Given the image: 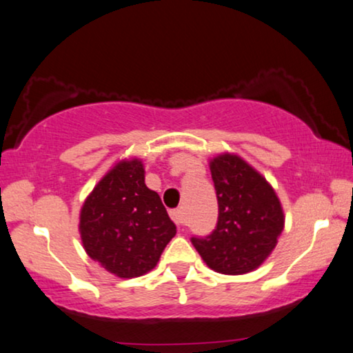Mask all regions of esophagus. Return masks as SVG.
I'll list each match as a JSON object with an SVG mask.
<instances>
[{
	"instance_id": "34e87169",
	"label": "esophagus",
	"mask_w": 353,
	"mask_h": 353,
	"mask_svg": "<svg viewBox=\"0 0 353 353\" xmlns=\"http://www.w3.org/2000/svg\"><path fill=\"white\" fill-rule=\"evenodd\" d=\"M171 219L174 221L177 225H183V224H185V216H183V211H182V210L171 211Z\"/></svg>"
}]
</instances>
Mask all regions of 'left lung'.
Masks as SVG:
<instances>
[{
	"instance_id": "left-lung-1",
	"label": "left lung",
	"mask_w": 353,
	"mask_h": 353,
	"mask_svg": "<svg viewBox=\"0 0 353 353\" xmlns=\"http://www.w3.org/2000/svg\"><path fill=\"white\" fill-rule=\"evenodd\" d=\"M219 219L206 238L193 246L217 274L245 275L264 264L285 228L280 198L269 181L236 153L210 160Z\"/></svg>"
}]
</instances>
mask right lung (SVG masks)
<instances>
[{"label": "right lung", "mask_w": 353, "mask_h": 353, "mask_svg": "<svg viewBox=\"0 0 353 353\" xmlns=\"http://www.w3.org/2000/svg\"><path fill=\"white\" fill-rule=\"evenodd\" d=\"M86 254L118 278L155 269L176 225L155 190L145 185L141 158L117 161L96 183L79 211Z\"/></svg>", "instance_id": "right-lung-1"}]
</instances>
